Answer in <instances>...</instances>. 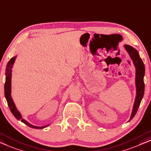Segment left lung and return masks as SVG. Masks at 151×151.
Here are the masks:
<instances>
[{
    "label": "left lung",
    "mask_w": 151,
    "mask_h": 151,
    "mask_svg": "<svg viewBox=\"0 0 151 151\" xmlns=\"http://www.w3.org/2000/svg\"><path fill=\"white\" fill-rule=\"evenodd\" d=\"M124 48L128 52L129 55L134 63L135 67V86H136V97L133 107L132 113L131 115L129 121H131L136 114L142 99L145 93V82H144V76L145 73V67L142 60L139 57L138 52L134 47L129 45H124Z\"/></svg>",
    "instance_id": "8db88e82"
}]
</instances>
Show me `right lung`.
Here are the masks:
<instances>
[{
    "instance_id": "1",
    "label": "right lung",
    "mask_w": 151,
    "mask_h": 151,
    "mask_svg": "<svg viewBox=\"0 0 151 151\" xmlns=\"http://www.w3.org/2000/svg\"><path fill=\"white\" fill-rule=\"evenodd\" d=\"M16 56H14L11 58L9 61L7 65H6V71H5V96L6 98V101H7L8 106L9 107V109L11 110V112L13 114V115L16 118L17 120L19 121H21L22 123H24L25 124H27L28 127L31 128H34V129H43L45 127H46L49 125L45 126H43V127H37V126H34L32 124H30L29 123L26 121V120L22 119V116L21 114L19 113V112L17 110V109L16 108V106H15V104L14 101H13L12 95H11V93H12V67L13 65L14 64L15 60H16Z\"/></svg>"
}]
</instances>
